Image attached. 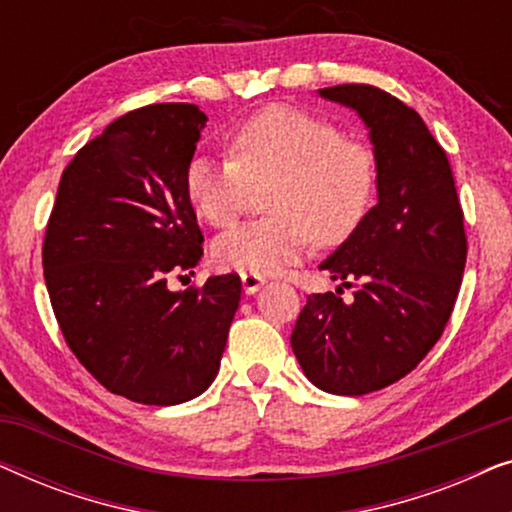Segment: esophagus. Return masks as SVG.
<instances>
[{"mask_svg":"<svg viewBox=\"0 0 512 512\" xmlns=\"http://www.w3.org/2000/svg\"><path fill=\"white\" fill-rule=\"evenodd\" d=\"M268 282V279L265 277H261V275H251V272H242V289H244V293H256L258 289H261V286Z\"/></svg>","mask_w":512,"mask_h":512,"instance_id":"esophagus-1","label":"esophagus"}]
</instances>
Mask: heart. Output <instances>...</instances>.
Segmentation results:
<instances>
[{
  "label": "heart",
  "instance_id": "1",
  "mask_svg": "<svg viewBox=\"0 0 512 512\" xmlns=\"http://www.w3.org/2000/svg\"><path fill=\"white\" fill-rule=\"evenodd\" d=\"M230 160L195 156L186 167V193L209 226L240 219L251 188H270L272 216L228 230L214 242L221 268L277 275L296 263L312 237L321 247L345 242L373 205V151L324 118L291 107H268L228 139Z\"/></svg>",
  "mask_w": 512,
  "mask_h": 512
}]
</instances>
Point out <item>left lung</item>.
I'll use <instances>...</instances> for the list:
<instances>
[{
    "mask_svg": "<svg viewBox=\"0 0 512 512\" xmlns=\"http://www.w3.org/2000/svg\"><path fill=\"white\" fill-rule=\"evenodd\" d=\"M366 123L377 205L319 265L355 289L312 293L291 333L314 387L338 396L384 389L417 368L443 335L466 265V233L450 160L408 104L375 86L321 88Z\"/></svg>",
    "mask_w": 512,
    "mask_h": 512,
    "instance_id": "1",
    "label": "left lung"
}]
</instances>
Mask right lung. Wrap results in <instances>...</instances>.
<instances>
[{"label": "right lung", "mask_w": 512, "mask_h": 512, "mask_svg": "<svg viewBox=\"0 0 512 512\" xmlns=\"http://www.w3.org/2000/svg\"><path fill=\"white\" fill-rule=\"evenodd\" d=\"M205 123L186 102L116 118L65 167L46 226L44 279L69 349L102 387L135 403L200 396L240 305L237 275L167 286L202 256L186 167Z\"/></svg>", "instance_id": "1"}]
</instances>
